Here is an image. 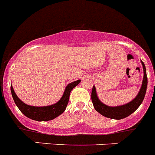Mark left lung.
Segmentation results:
<instances>
[{"instance_id":"8db88e82","label":"left lung","mask_w":155,"mask_h":155,"mask_svg":"<svg viewBox=\"0 0 155 155\" xmlns=\"http://www.w3.org/2000/svg\"><path fill=\"white\" fill-rule=\"evenodd\" d=\"M141 63L142 64L143 71H144V76H143L141 89H140L138 95H136V97L132 99L131 102H128L125 105H118V106H109V105H105L99 99L95 86H93L91 98H92V102L94 108L99 113L106 118L119 120L129 116L131 114H132L138 109V108L144 100L147 86V74H146L145 66L141 60Z\"/></svg>"}]
</instances>
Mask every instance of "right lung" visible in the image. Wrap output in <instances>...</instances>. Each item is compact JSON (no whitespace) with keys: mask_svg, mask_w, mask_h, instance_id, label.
<instances>
[{"mask_svg":"<svg viewBox=\"0 0 155 155\" xmlns=\"http://www.w3.org/2000/svg\"><path fill=\"white\" fill-rule=\"evenodd\" d=\"M80 82V79H78L74 82H70L69 84L66 86L61 99L56 103L47 105V106L38 107L27 105L17 97L12 85H11V91L16 105L25 116L32 120L38 121H50V120L54 119L55 118L60 115L66 110L67 104L69 102L71 91L73 90V88L76 87Z\"/></svg>","mask_w":155,"mask_h":155,"instance_id":"add662e5","label":"right lung"}]
</instances>
